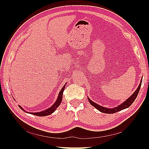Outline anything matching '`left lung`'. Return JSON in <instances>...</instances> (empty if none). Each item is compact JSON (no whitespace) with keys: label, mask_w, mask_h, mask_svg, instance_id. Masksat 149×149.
I'll use <instances>...</instances> for the list:
<instances>
[{"label":"left lung","mask_w":149,"mask_h":149,"mask_svg":"<svg viewBox=\"0 0 149 149\" xmlns=\"http://www.w3.org/2000/svg\"><path fill=\"white\" fill-rule=\"evenodd\" d=\"M141 83H142V79L141 81V83L139 84L137 89L136 90V91L133 93L132 95L130 96V97H129L127 100H126L125 102H124L123 104H121L120 106L116 107H114V108H113V109H109V108H106L104 107L101 106L100 105L97 104H96L95 102H94L93 101H92L91 100H90V99L88 98L89 102L93 106L96 108V109H98L100 112H103V113H106V114L116 113V112H119L121 110L126 109V108L129 107L134 102V101H135V100H136L137 95H138L139 92L140 91V89H141Z\"/></svg>","instance_id":"left-lung-1"}]
</instances>
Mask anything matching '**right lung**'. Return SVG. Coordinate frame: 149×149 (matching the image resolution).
I'll use <instances>...</instances> for the list:
<instances>
[{
  "label": "right lung",
  "mask_w": 149,
  "mask_h": 149,
  "mask_svg": "<svg viewBox=\"0 0 149 149\" xmlns=\"http://www.w3.org/2000/svg\"><path fill=\"white\" fill-rule=\"evenodd\" d=\"M65 88V85L62 88L60 92L59 93V95H58L57 100L56 101L55 104H54L51 107H49V109H47L45 111H43L40 112H29V113H30L31 114H33L35 116H48L49 114H52L53 112L56 109V108L60 106V104L61 102L62 99H63L62 98L63 97V94ZM19 107H20V108L22 110L25 111V110H24L23 108H22L21 106H19Z\"/></svg>",
  "instance_id": "1"
}]
</instances>
